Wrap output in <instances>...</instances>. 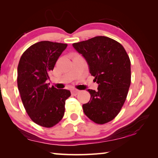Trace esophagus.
<instances>
[{
  "label": "esophagus",
  "instance_id": "esophagus-1",
  "mask_svg": "<svg viewBox=\"0 0 158 158\" xmlns=\"http://www.w3.org/2000/svg\"><path fill=\"white\" fill-rule=\"evenodd\" d=\"M79 92V90H77V89H72V90H71L72 95H74V96L78 94Z\"/></svg>",
  "mask_w": 158,
  "mask_h": 158
}]
</instances>
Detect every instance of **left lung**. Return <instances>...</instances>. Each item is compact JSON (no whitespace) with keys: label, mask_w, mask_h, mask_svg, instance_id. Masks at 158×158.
<instances>
[{"label":"left lung","mask_w":158,"mask_h":158,"mask_svg":"<svg viewBox=\"0 0 158 158\" xmlns=\"http://www.w3.org/2000/svg\"><path fill=\"white\" fill-rule=\"evenodd\" d=\"M89 66L98 84V90L88 89L89 102L82 106L88 118L98 124L113 120L126 100L131 83L130 60L124 47L114 40L96 36L73 44Z\"/></svg>","instance_id":"obj_1"}]
</instances>
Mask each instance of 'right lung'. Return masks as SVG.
<instances>
[{
  "label": "right lung",
  "mask_w": 158,
  "mask_h": 158,
  "mask_svg": "<svg viewBox=\"0 0 158 158\" xmlns=\"http://www.w3.org/2000/svg\"><path fill=\"white\" fill-rule=\"evenodd\" d=\"M68 44L41 41L26 49L17 68V85L21 100L32 121L52 127L63 118L65 100L71 95L66 89L49 87L47 81L58 58Z\"/></svg>",
  "instance_id": "1"
}]
</instances>
